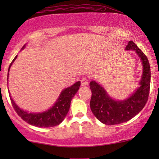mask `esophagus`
Instances as JSON below:
<instances>
[{
  "mask_svg": "<svg viewBox=\"0 0 159 159\" xmlns=\"http://www.w3.org/2000/svg\"><path fill=\"white\" fill-rule=\"evenodd\" d=\"M88 84V80L87 79L84 78V79H83L81 80V85L82 86H86Z\"/></svg>",
  "mask_w": 159,
  "mask_h": 159,
  "instance_id": "1",
  "label": "esophagus"
}]
</instances>
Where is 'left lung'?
I'll list each match as a JSON object with an SVG mask.
<instances>
[{
  "label": "left lung",
  "instance_id": "1",
  "mask_svg": "<svg viewBox=\"0 0 159 159\" xmlns=\"http://www.w3.org/2000/svg\"><path fill=\"white\" fill-rule=\"evenodd\" d=\"M125 50L135 51L142 64V75L139 87L132 95L123 100H116L109 96L101 84L95 80L90 83L92 91L91 111L99 121L106 125L119 124L130 120L144 108L149 97L151 69L147 56L131 41L126 45Z\"/></svg>",
  "mask_w": 159,
  "mask_h": 159
}]
</instances>
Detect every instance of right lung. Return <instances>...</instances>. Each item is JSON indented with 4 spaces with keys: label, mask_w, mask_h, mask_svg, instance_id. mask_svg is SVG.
I'll return each mask as SVG.
<instances>
[{
    "label": "right lung",
    "mask_w": 159,
    "mask_h": 159,
    "mask_svg": "<svg viewBox=\"0 0 159 159\" xmlns=\"http://www.w3.org/2000/svg\"><path fill=\"white\" fill-rule=\"evenodd\" d=\"M26 45V44L24 45L21 50L25 49ZM17 57V55H16L14 60L10 64L8 73H7V80H8L9 78L10 67H11ZM80 85V82L78 81L75 83L74 85L70 86V87L64 88L61 92L57 101L55 102V103L53 104L52 107H50L47 111L39 113H29L28 111L21 109L13 100L10 93V91L9 95L15 111L25 121L30 125L36 126V127L50 128L60 124L63 121L69 110L71 99L74 97L75 94L78 92Z\"/></svg>",
    "instance_id": "add662e5"
}]
</instances>
